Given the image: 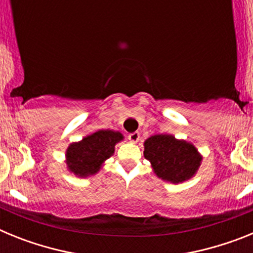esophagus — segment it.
I'll list each match as a JSON object with an SVG mask.
<instances>
[{"instance_id":"obj_1","label":"esophagus","mask_w":253,"mask_h":253,"mask_svg":"<svg viewBox=\"0 0 253 253\" xmlns=\"http://www.w3.org/2000/svg\"><path fill=\"white\" fill-rule=\"evenodd\" d=\"M140 138V134L138 131H134V133H130L128 135V139L130 140L131 143H137Z\"/></svg>"}]
</instances>
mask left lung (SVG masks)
<instances>
[{
    "mask_svg": "<svg viewBox=\"0 0 253 253\" xmlns=\"http://www.w3.org/2000/svg\"><path fill=\"white\" fill-rule=\"evenodd\" d=\"M144 157L151 162L156 176L180 184L195 176L203 156L196 147L171 134H156L144 142Z\"/></svg>",
    "mask_w": 253,
    "mask_h": 253,
    "instance_id": "8db88e82",
    "label": "left lung"
}]
</instances>
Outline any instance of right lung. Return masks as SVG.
<instances>
[{
    "mask_svg": "<svg viewBox=\"0 0 253 253\" xmlns=\"http://www.w3.org/2000/svg\"><path fill=\"white\" fill-rule=\"evenodd\" d=\"M124 139L120 131L99 130L71 143L66 151V163L69 172L78 177H88L100 171L105 161L115 151L116 143Z\"/></svg>",
    "mask_w": 253,
    "mask_h": 253,
    "instance_id": "obj_1",
    "label": "right lung"
}]
</instances>
